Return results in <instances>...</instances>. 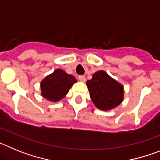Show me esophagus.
<instances>
[{"mask_svg":"<svg viewBox=\"0 0 160 160\" xmlns=\"http://www.w3.org/2000/svg\"><path fill=\"white\" fill-rule=\"evenodd\" d=\"M78 79L81 82H86V77H85V76H82V75L78 76Z\"/></svg>","mask_w":160,"mask_h":160,"instance_id":"1","label":"esophagus"}]
</instances>
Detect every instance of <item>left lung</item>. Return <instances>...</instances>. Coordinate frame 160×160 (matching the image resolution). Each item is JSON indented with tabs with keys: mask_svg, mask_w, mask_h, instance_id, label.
<instances>
[{
	"mask_svg": "<svg viewBox=\"0 0 160 160\" xmlns=\"http://www.w3.org/2000/svg\"><path fill=\"white\" fill-rule=\"evenodd\" d=\"M87 86L94 106L102 111L112 110L123 100V86L103 70L95 72Z\"/></svg>",
	"mask_w": 160,
	"mask_h": 160,
	"instance_id": "1",
	"label": "left lung"
}]
</instances>
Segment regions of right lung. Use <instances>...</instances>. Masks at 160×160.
I'll list each match as a JSON object with an SVG mask.
<instances>
[{"label": "right lung", "mask_w": 160, "mask_h": 160, "mask_svg": "<svg viewBox=\"0 0 160 160\" xmlns=\"http://www.w3.org/2000/svg\"><path fill=\"white\" fill-rule=\"evenodd\" d=\"M75 82L77 80L73 75L62 69H57L41 82V94L48 101L58 102L67 94Z\"/></svg>", "instance_id": "obj_1"}]
</instances>
